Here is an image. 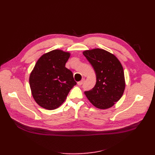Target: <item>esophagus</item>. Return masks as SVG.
<instances>
[{
	"mask_svg": "<svg viewBox=\"0 0 155 155\" xmlns=\"http://www.w3.org/2000/svg\"><path fill=\"white\" fill-rule=\"evenodd\" d=\"M84 82H85V79H82L81 81L78 82V85H81Z\"/></svg>",
	"mask_w": 155,
	"mask_h": 155,
	"instance_id": "esophagus-1",
	"label": "esophagus"
}]
</instances>
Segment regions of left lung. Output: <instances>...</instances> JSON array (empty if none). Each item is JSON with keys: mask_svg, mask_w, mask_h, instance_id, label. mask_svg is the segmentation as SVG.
<instances>
[{"mask_svg": "<svg viewBox=\"0 0 155 155\" xmlns=\"http://www.w3.org/2000/svg\"><path fill=\"white\" fill-rule=\"evenodd\" d=\"M83 55L94 70L96 85L85 94L91 104L100 109L113 106L122 96L125 81L122 65L116 56L100 48L83 51Z\"/></svg>", "mask_w": 155, "mask_h": 155, "instance_id": "8db88e82", "label": "left lung"}]
</instances>
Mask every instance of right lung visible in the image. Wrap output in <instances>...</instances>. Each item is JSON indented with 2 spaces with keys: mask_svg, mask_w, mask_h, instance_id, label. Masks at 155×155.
<instances>
[{
  "mask_svg": "<svg viewBox=\"0 0 155 155\" xmlns=\"http://www.w3.org/2000/svg\"><path fill=\"white\" fill-rule=\"evenodd\" d=\"M70 56L68 51L51 50L37 60L30 75L32 96L45 109L54 110L61 105L76 85L72 72L65 67Z\"/></svg>",
  "mask_w": 155,
  "mask_h": 155,
  "instance_id": "obj_1",
  "label": "right lung"
}]
</instances>
